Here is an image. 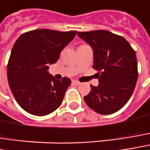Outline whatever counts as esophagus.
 Segmentation results:
<instances>
[{
    "mask_svg": "<svg viewBox=\"0 0 150 150\" xmlns=\"http://www.w3.org/2000/svg\"><path fill=\"white\" fill-rule=\"evenodd\" d=\"M72 83H73L74 85H76V86H78V85L81 84V82L78 81H76V80H73V81H72Z\"/></svg>",
    "mask_w": 150,
    "mask_h": 150,
    "instance_id": "esophagus-1",
    "label": "esophagus"
}]
</instances>
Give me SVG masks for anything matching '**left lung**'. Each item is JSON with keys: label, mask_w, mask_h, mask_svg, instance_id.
<instances>
[{"label": "left lung", "mask_w": 150, "mask_h": 150, "mask_svg": "<svg viewBox=\"0 0 150 150\" xmlns=\"http://www.w3.org/2000/svg\"><path fill=\"white\" fill-rule=\"evenodd\" d=\"M77 35L93 49V68L99 71V85H90L91 91L84 100L100 114H112L128 102L136 87V52L125 38L105 30L80 32Z\"/></svg>", "instance_id": "8db88e82"}]
</instances>
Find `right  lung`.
<instances>
[{"label":"right lung","instance_id":"add662e5","mask_svg":"<svg viewBox=\"0 0 150 150\" xmlns=\"http://www.w3.org/2000/svg\"><path fill=\"white\" fill-rule=\"evenodd\" d=\"M75 34L76 31L38 29L21 35L13 45L7 81L16 101L28 113L48 115L60 106L71 80H56L48 72L49 64L57 62Z\"/></svg>","mask_w":150,"mask_h":150}]
</instances>
